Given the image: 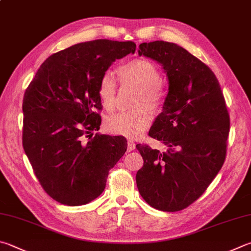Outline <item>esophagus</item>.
I'll list each match as a JSON object with an SVG mask.
<instances>
[{"instance_id": "esophagus-1", "label": "esophagus", "mask_w": 251, "mask_h": 251, "mask_svg": "<svg viewBox=\"0 0 251 251\" xmlns=\"http://www.w3.org/2000/svg\"><path fill=\"white\" fill-rule=\"evenodd\" d=\"M135 148H136V144L134 141L128 140V143H127V151H133Z\"/></svg>"}]
</instances>
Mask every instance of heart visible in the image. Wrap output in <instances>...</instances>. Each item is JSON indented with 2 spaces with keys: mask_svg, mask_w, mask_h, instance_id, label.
Returning a JSON list of instances; mask_svg holds the SVG:
<instances>
[{
  "mask_svg": "<svg viewBox=\"0 0 251 251\" xmlns=\"http://www.w3.org/2000/svg\"><path fill=\"white\" fill-rule=\"evenodd\" d=\"M118 74L123 83L139 91L133 106L137 111L107 117L104 127L111 134L137 138L148 128L151 122V116L146 108L151 113H157L162 107L165 94L161 88V75L158 68L146 59L128 61L118 69ZM116 91L117 85L113 75H104L99 84V97L105 110L112 111L114 108Z\"/></svg>",
  "mask_w": 251,
  "mask_h": 251,
  "instance_id": "1",
  "label": "heart"
}]
</instances>
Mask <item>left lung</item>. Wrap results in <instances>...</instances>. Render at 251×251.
Here are the masks:
<instances>
[{
  "label": "left lung",
  "mask_w": 251,
  "mask_h": 251,
  "mask_svg": "<svg viewBox=\"0 0 251 251\" xmlns=\"http://www.w3.org/2000/svg\"><path fill=\"white\" fill-rule=\"evenodd\" d=\"M138 54L160 63L169 91L149 130L166 150L136 145L144 159L136 183L150 206L177 212L197 201L223 167L229 115L214 72L188 50L156 40L140 44Z\"/></svg>",
  "instance_id": "1"
}]
</instances>
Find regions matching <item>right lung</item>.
Returning <instances> with one entry per match:
<instances>
[{
    "label": "right lung",
    "instance_id": "1",
    "mask_svg": "<svg viewBox=\"0 0 251 251\" xmlns=\"http://www.w3.org/2000/svg\"><path fill=\"white\" fill-rule=\"evenodd\" d=\"M135 50L133 42L108 39L74 45L48 57L26 89L23 147L57 202L78 206L93 201L124 156L125 137H93V131L101 125L100 81L114 61Z\"/></svg>",
    "mask_w": 251,
    "mask_h": 251
}]
</instances>
